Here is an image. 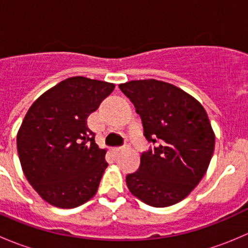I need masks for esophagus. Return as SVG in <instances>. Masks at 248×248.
<instances>
[{
	"label": "esophagus",
	"mask_w": 248,
	"mask_h": 248,
	"mask_svg": "<svg viewBox=\"0 0 248 248\" xmlns=\"http://www.w3.org/2000/svg\"><path fill=\"white\" fill-rule=\"evenodd\" d=\"M122 150H124V146H119V147H115V149H114V151H115V152H120V151H122Z\"/></svg>",
	"instance_id": "1"
}]
</instances>
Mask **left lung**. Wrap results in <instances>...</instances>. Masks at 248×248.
Segmentation results:
<instances>
[{"instance_id":"1","label":"left lung","mask_w":248,"mask_h":248,"mask_svg":"<svg viewBox=\"0 0 248 248\" xmlns=\"http://www.w3.org/2000/svg\"><path fill=\"white\" fill-rule=\"evenodd\" d=\"M136 107L144 136L154 150L140 156V167L126 176L129 192L155 207L186 198L201 182L215 150V132L204 107L186 91L155 79L120 84Z\"/></svg>"}]
</instances>
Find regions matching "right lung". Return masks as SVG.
Segmentation results:
<instances>
[{
	"label": "right lung",
	"instance_id": "obj_1",
	"mask_svg": "<svg viewBox=\"0 0 248 248\" xmlns=\"http://www.w3.org/2000/svg\"><path fill=\"white\" fill-rule=\"evenodd\" d=\"M115 84L72 77L33 102L16 134L25 177L43 201L61 209L84 204L96 194L108 167L107 149L94 142L87 117Z\"/></svg>",
	"mask_w": 248,
	"mask_h": 248
}]
</instances>
